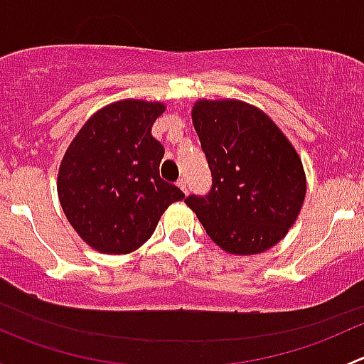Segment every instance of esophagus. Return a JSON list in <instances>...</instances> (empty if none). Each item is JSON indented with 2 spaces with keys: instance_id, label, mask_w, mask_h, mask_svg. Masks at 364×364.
I'll use <instances>...</instances> for the list:
<instances>
[{
  "instance_id": "esophagus-1",
  "label": "esophagus",
  "mask_w": 364,
  "mask_h": 364,
  "mask_svg": "<svg viewBox=\"0 0 364 364\" xmlns=\"http://www.w3.org/2000/svg\"><path fill=\"white\" fill-rule=\"evenodd\" d=\"M176 185H178L179 188H181L185 193H186V190H188V181H186V178H179Z\"/></svg>"
}]
</instances>
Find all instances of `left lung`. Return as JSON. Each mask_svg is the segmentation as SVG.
<instances>
[{
    "label": "left lung",
    "mask_w": 364,
    "mask_h": 364,
    "mask_svg": "<svg viewBox=\"0 0 364 364\" xmlns=\"http://www.w3.org/2000/svg\"><path fill=\"white\" fill-rule=\"evenodd\" d=\"M192 121L211 168L208 196L186 197L222 250L255 255L280 243L306 196L299 155L266 112L241 100H199Z\"/></svg>",
    "instance_id": "1"
}]
</instances>
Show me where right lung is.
<instances>
[{
    "mask_svg": "<svg viewBox=\"0 0 364 364\" xmlns=\"http://www.w3.org/2000/svg\"><path fill=\"white\" fill-rule=\"evenodd\" d=\"M161 102L119 100L97 111L70 142L58 172L68 222L91 248L137 250L185 193L160 178L164 146L151 135Z\"/></svg>",
    "mask_w": 364,
    "mask_h": 364,
    "instance_id": "right-lung-1",
    "label": "right lung"
}]
</instances>
